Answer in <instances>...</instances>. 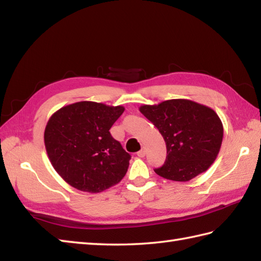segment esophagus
<instances>
[{
  "mask_svg": "<svg viewBox=\"0 0 261 261\" xmlns=\"http://www.w3.org/2000/svg\"><path fill=\"white\" fill-rule=\"evenodd\" d=\"M137 155L139 156V157H145V155H146V150L145 149H141V150H139L137 152Z\"/></svg>",
  "mask_w": 261,
  "mask_h": 261,
  "instance_id": "esophagus-1",
  "label": "esophagus"
}]
</instances>
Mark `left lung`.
<instances>
[{
  "label": "left lung",
  "mask_w": 261,
  "mask_h": 261,
  "mask_svg": "<svg viewBox=\"0 0 261 261\" xmlns=\"http://www.w3.org/2000/svg\"><path fill=\"white\" fill-rule=\"evenodd\" d=\"M140 112L166 144L164 165L156 174L186 182L207 171L221 149L223 124L216 112L189 99H170L158 105H142Z\"/></svg>",
  "instance_id": "left-lung-1"
}]
</instances>
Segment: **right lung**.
Masks as SVG:
<instances>
[{"label": "right lung", "mask_w": 261, "mask_h": 261, "mask_svg": "<svg viewBox=\"0 0 261 261\" xmlns=\"http://www.w3.org/2000/svg\"><path fill=\"white\" fill-rule=\"evenodd\" d=\"M123 112V106L78 101L49 117L46 151L54 170L71 187L96 193L123 178L131 156L110 132Z\"/></svg>", "instance_id": "right-lung-1"}]
</instances>
